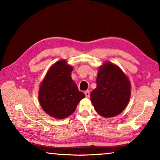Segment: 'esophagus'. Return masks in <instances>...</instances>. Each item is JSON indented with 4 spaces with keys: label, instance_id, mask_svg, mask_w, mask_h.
Returning <instances> with one entry per match:
<instances>
[{
    "label": "esophagus",
    "instance_id": "1",
    "mask_svg": "<svg viewBox=\"0 0 160 160\" xmlns=\"http://www.w3.org/2000/svg\"><path fill=\"white\" fill-rule=\"evenodd\" d=\"M85 95L86 97H90V91H89V90L85 91Z\"/></svg>",
    "mask_w": 160,
    "mask_h": 160
}]
</instances>
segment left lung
I'll return each mask as SVG.
<instances>
[{"mask_svg": "<svg viewBox=\"0 0 160 160\" xmlns=\"http://www.w3.org/2000/svg\"><path fill=\"white\" fill-rule=\"evenodd\" d=\"M91 102L97 112L104 117L120 113L131 97V84L118 66L106 63L100 67L97 77V88L90 94Z\"/></svg>", "mask_w": 160, "mask_h": 160, "instance_id": "obj_1", "label": "left lung"}]
</instances>
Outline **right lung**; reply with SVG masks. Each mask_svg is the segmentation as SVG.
<instances>
[{
	"instance_id": "obj_1",
	"label": "right lung",
	"mask_w": 160,
	"mask_h": 160,
	"mask_svg": "<svg viewBox=\"0 0 160 160\" xmlns=\"http://www.w3.org/2000/svg\"><path fill=\"white\" fill-rule=\"evenodd\" d=\"M72 68L65 60L59 61L48 70L40 86L39 99L48 115L62 119L75 112L78 103L85 97L71 78Z\"/></svg>"
}]
</instances>
